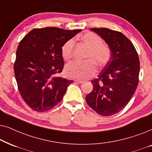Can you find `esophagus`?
I'll use <instances>...</instances> for the list:
<instances>
[{
	"mask_svg": "<svg viewBox=\"0 0 152 152\" xmlns=\"http://www.w3.org/2000/svg\"><path fill=\"white\" fill-rule=\"evenodd\" d=\"M74 81L76 82V83H83L84 82L83 80H78V79H75Z\"/></svg>",
	"mask_w": 152,
	"mask_h": 152,
	"instance_id": "1",
	"label": "esophagus"
}]
</instances>
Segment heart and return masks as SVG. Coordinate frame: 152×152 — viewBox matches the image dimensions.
I'll use <instances>...</instances> for the list:
<instances>
[{"instance_id": "b5f03b06", "label": "heart", "mask_w": 152, "mask_h": 152, "mask_svg": "<svg viewBox=\"0 0 152 152\" xmlns=\"http://www.w3.org/2000/svg\"><path fill=\"white\" fill-rule=\"evenodd\" d=\"M80 39L88 47L86 58H90L85 61L75 60L66 66L65 72L69 77L78 79H86L94 76L96 72V64L104 66L107 64L110 58V49L106 44L103 43L99 36L93 32H87ZM74 41L69 39L62 46L61 52L64 60H68L72 57Z\"/></svg>"}]
</instances>
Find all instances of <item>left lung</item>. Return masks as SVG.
Segmentation results:
<instances>
[{"instance_id":"left-lung-1","label":"left lung","mask_w":152,"mask_h":152,"mask_svg":"<svg viewBox=\"0 0 152 152\" xmlns=\"http://www.w3.org/2000/svg\"><path fill=\"white\" fill-rule=\"evenodd\" d=\"M90 30L108 44L111 58L98 78L91 81L93 90L86 99L98 114L110 116L122 110L134 94L139 81V58L131 42L121 32L106 28Z\"/></svg>"}]
</instances>
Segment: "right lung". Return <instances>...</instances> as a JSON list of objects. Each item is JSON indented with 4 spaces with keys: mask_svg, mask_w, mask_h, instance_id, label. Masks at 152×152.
Segmentation results:
<instances>
[{
    "mask_svg": "<svg viewBox=\"0 0 152 152\" xmlns=\"http://www.w3.org/2000/svg\"><path fill=\"white\" fill-rule=\"evenodd\" d=\"M80 30L46 27L33 29L20 42L14 65L20 94L37 112L49 110L62 99L73 80L56 76L62 72L63 44Z\"/></svg>",
    "mask_w": 152,
    "mask_h": 152,
    "instance_id": "obj_1",
    "label": "right lung"
}]
</instances>
